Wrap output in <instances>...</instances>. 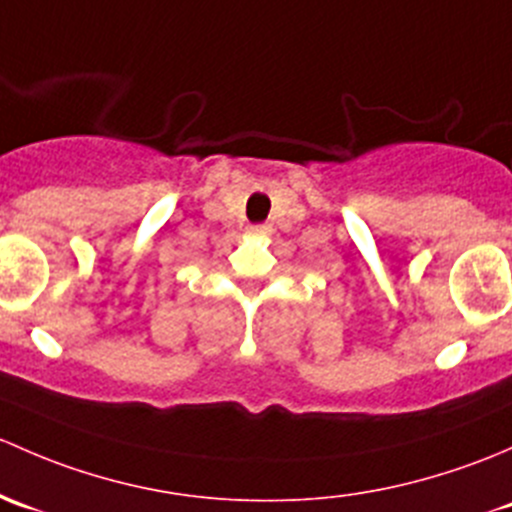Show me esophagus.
<instances>
[{"instance_id":"obj_1","label":"esophagus","mask_w":512,"mask_h":512,"mask_svg":"<svg viewBox=\"0 0 512 512\" xmlns=\"http://www.w3.org/2000/svg\"><path fill=\"white\" fill-rule=\"evenodd\" d=\"M249 234L268 236V234H271V226H268V224H254V226H249Z\"/></svg>"}]
</instances>
